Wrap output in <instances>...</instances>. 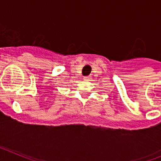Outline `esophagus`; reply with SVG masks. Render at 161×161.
I'll return each instance as SVG.
<instances>
[{"label": "esophagus", "instance_id": "esophagus-1", "mask_svg": "<svg viewBox=\"0 0 161 161\" xmlns=\"http://www.w3.org/2000/svg\"><path fill=\"white\" fill-rule=\"evenodd\" d=\"M89 76H85V77H84V80H89Z\"/></svg>", "mask_w": 161, "mask_h": 161}]
</instances>
